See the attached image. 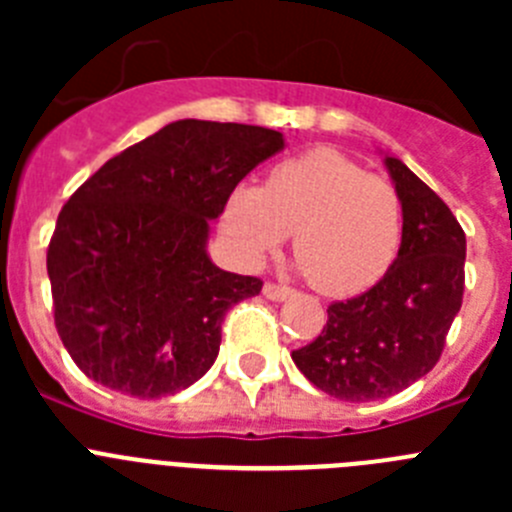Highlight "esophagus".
<instances>
[{
	"mask_svg": "<svg viewBox=\"0 0 512 512\" xmlns=\"http://www.w3.org/2000/svg\"><path fill=\"white\" fill-rule=\"evenodd\" d=\"M264 295L269 297V300H274V302H282V300H287L289 295H292V287H287V284H277V282H266L264 284Z\"/></svg>",
	"mask_w": 512,
	"mask_h": 512,
	"instance_id": "1",
	"label": "esophagus"
}]
</instances>
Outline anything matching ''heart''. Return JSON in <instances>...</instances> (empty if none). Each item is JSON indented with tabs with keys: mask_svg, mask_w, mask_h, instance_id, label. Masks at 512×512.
<instances>
[{
	"mask_svg": "<svg viewBox=\"0 0 512 512\" xmlns=\"http://www.w3.org/2000/svg\"><path fill=\"white\" fill-rule=\"evenodd\" d=\"M405 210L390 179L336 151L282 161L261 189L241 187L225 205V228L248 259L287 238L307 282L325 295H356L384 277L402 241Z\"/></svg>",
	"mask_w": 512,
	"mask_h": 512,
	"instance_id": "heart-1",
	"label": "heart"
}]
</instances>
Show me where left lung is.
Returning a JSON list of instances; mask_svg holds the SVG:
<instances>
[{"mask_svg":"<svg viewBox=\"0 0 512 512\" xmlns=\"http://www.w3.org/2000/svg\"><path fill=\"white\" fill-rule=\"evenodd\" d=\"M387 169L405 210L395 264L364 295L333 302L320 336L292 351L297 369L338 400H382L425 377L464 300L459 220L400 158Z\"/></svg>","mask_w":512,"mask_h":512,"instance_id":"1","label":"left lung"}]
</instances>
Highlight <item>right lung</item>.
<instances>
[{
	"mask_svg": "<svg viewBox=\"0 0 512 512\" xmlns=\"http://www.w3.org/2000/svg\"><path fill=\"white\" fill-rule=\"evenodd\" d=\"M284 148L259 125L176 120L110 158L58 212L53 320L94 382L153 400L215 364L225 312L264 287L205 251L243 176Z\"/></svg>",
	"mask_w": 512,
	"mask_h": 512,
	"instance_id": "right-lung-1",
	"label": "right lung"
}]
</instances>
